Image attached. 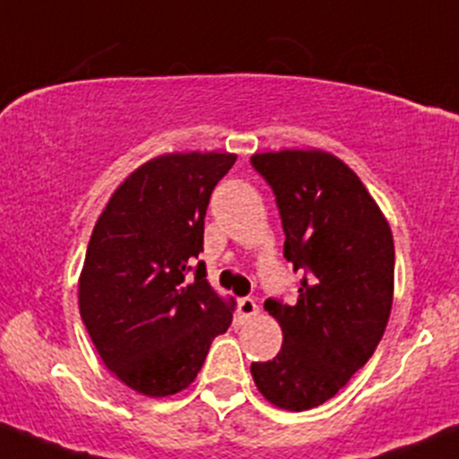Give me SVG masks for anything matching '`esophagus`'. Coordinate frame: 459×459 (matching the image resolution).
Here are the masks:
<instances>
[{"mask_svg":"<svg viewBox=\"0 0 459 459\" xmlns=\"http://www.w3.org/2000/svg\"><path fill=\"white\" fill-rule=\"evenodd\" d=\"M238 307H239L241 318H253V316L259 314V305H256L253 299H239Z\"/></svg>","mask_w":459,"mask_h":459,"instance_id":"esophagus-1","label":"esophagus"}]
</instances>
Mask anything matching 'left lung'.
Returning a JSON list of instances; mask_svg holds the SVG:
<instances>
[{"label":"left lung","mask_w":459,"mask_h":459,"mask_svg":"<svg viewBox=\"0 0 459 459\" xmlns=\"http://www.w3.org/2000/svg\"><path fill=\"white\" fill-rule=\"evenodd\" d=\"M250 163L276 195L285 259L303 270L294 305L265 300L283 346L250 372L272 405L314 410L349 384L384 337L394 299V239L359 176L337 156L281 150L253 154Z\"/></svg>","instance_id":"8db88e82"}]
</instances>
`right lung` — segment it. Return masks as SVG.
I'll list each match as a JSON object with an SVG mask.
<instances>
[{
	"mask_svg": "<svg viewBox=\"0 0 459 459\" xmlns=\"http://www.w3.org/2000/svg\"><path fill=\"white\" fill-rule=\"evenodd\" d=\"M230 152H172L139 165L91 233L80 316L104 366L152 399L189 387L235 300L220 299L198 259L211 191Z\"/></svg>",
	"mask_w": 459,
	"mask_h": 459,
	"instance_id": "obj_1",
	"label": "right lung"
}]
</instances>
